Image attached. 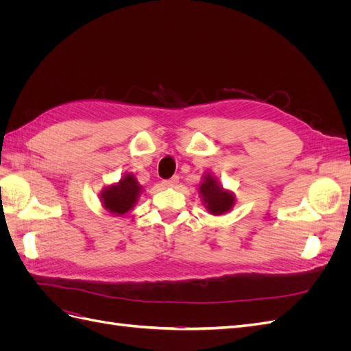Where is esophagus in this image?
<instances>
[{
	"instance_id": "34e87169",
	"label": "esophagus",
	"mask_w": 351,
	"mask_h": 351,
	"mask_svg": "<svg viewBox=\"0 0 351 351\" xmlns=\"http://www.w3.org/2000/svg\"><path fill=\"white\" fill-rule=\"evenodd\" d=\"M177 183H178V177H177V176L171 177L169 180H164V182H162V184H164L165 187H174Z\"/></svg>"
}]
</instances>
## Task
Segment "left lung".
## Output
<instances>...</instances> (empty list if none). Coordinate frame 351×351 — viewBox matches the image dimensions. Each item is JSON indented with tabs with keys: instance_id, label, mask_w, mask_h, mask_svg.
Instances as JSON below:
<instances>
[{
	"instance_id": "left-lung-1",
	"label": "left lung",
	"mask_w": 351,
	"mask_h": 351,
	"mask_svg": "<svg viewBox=\"0 0 351 351\" xmlns=\"http://www.w3.org/2000/svg\"><path fill=\"white\" fill-rule=\"evenodd\" d=\"M199 195L202 204L205 205L210 215H224L234 208L236 204L234 193L222 187L218 178L210 173H206L202 177V183L199 184Z\"/></svg>"
}]
</instances>
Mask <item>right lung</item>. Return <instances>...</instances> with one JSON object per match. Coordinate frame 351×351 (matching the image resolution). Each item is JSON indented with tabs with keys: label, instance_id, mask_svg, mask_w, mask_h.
Instances as JSON below:
<instances>
[{
	"label": "right lung",
	"instance_id": "right-lung-1",
	"mask_svg": "<svg viewBox=\"0 0 351 351\" xmlns=\"http://www.w3.org/2000/svg\"><path fill=\"white\" fill-rule=\"evenodd\" d=\"M142 193V186L137 182L133 174H124L120 182L114 184H110L102 189L101 192V204L107 209L110 214L115 217H123L127 214L136 202L139 200V196Z\"/></svg>",
	"mask_w": 351,
	"mask_h": 351
}]
</instances>
